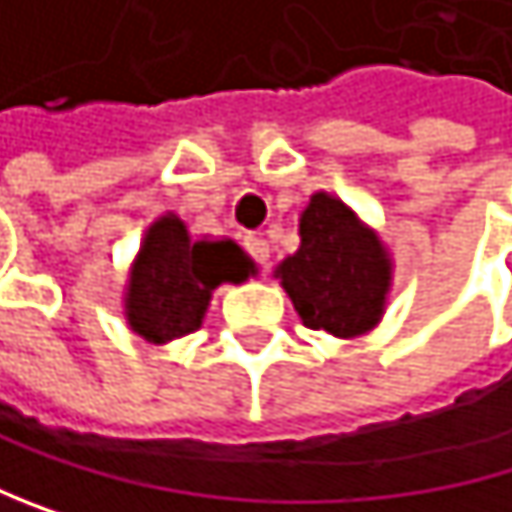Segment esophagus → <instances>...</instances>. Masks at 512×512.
Instances as JSON below:
<instances>
[{
	"mask_svg": "<svg viewBox=\"0 0 512 512\" xmlns=\"http://www.w3.org/2000/svg\"><path fill=\"white\" fill-rule=\"evenodd\" d=\"M247 250H250V256L259 262V265H265L268 262V241L262 238V235H247Z\"/></svg>",
	"mask_w": 512,
	"mask_h": 512,
	"instance_id": "1",
	"label": "esophagus"
}]
</instances>
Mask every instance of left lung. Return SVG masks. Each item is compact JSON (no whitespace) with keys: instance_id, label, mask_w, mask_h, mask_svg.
<instances>
[{"instance_id":"obj_1","label":"left lung","mask_w":512,"mask_h":512,"mask_svg":"<svg viewBox=\"0 0 512 512\" xmlns=\"http://www.w3.org/2000/svg\"><path fill=\"white\" fill-rule=\"evenodd\" d=\"M274 277L305 326L360 339L388 311L394 256L354 207L320 189L299 213V250L274 265Z\"/></svg>"}]
</instances>
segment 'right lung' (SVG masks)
Wrapping results in <instances>:
<instances>
[{
	"instance_id": "1",
	"label": "right lung",
	"mask_w": 512,
	"mask_h": 512,
	"mask_svg": "<svg viewBox=\"0 0 512 512\" xmlns=\"http://www.w3.org/2000/svg\"><path fill=\"white\" fill-rule=\"evenodd\" d=\"M256 262L232 238H192L173 210L155 216L127 268L121 314L134 336L167 345L201 329L213 290L256 277Z\"/></svg>"
}]
</instances>
